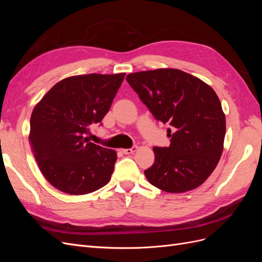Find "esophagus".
<instances>
[{"mask_svg":"<svg viewBox=\"0 0 262 262\" xmlns=\"http://www.w3.org/2000/svg\"><path fill=\"white\" fill-rule=\"evenodd\" d=\"M137 148H138L137 145L132 146L131 148H123V149H122V153H123V154H132V153L136 152Z\"/></svg>","mask_w":262,"mask_h":262,"instance_id":"34e87169","label":"esophagus"}]
</instances>
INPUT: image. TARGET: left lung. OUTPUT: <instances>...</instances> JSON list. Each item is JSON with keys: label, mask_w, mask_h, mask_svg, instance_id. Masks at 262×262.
<instances>
[{"label": "left lung", "mask_w": 262, "mask_h": 262, "mask_svg": "<svg viewBox=\"0 0 262 262\" xmlns=\"http://www.w3.org/2000/svg\"><path fill=\"white\" fill-rule=\"evenodd\" d=\"M126 82L157 121L170 125V145L155 146L154 164L144 170L149 184L170 193L202 185L223 152L226 122L215 92L176 69L131 73Z\"/></svg>", "instance_id": "obj_1"}]
</instances>
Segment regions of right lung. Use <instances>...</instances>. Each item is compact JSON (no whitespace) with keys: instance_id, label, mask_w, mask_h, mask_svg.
<instances>
[{"instance_id":"add662e5","label":"right lung","mask_w":262,"mask_h":262,"mask_svg":"<svg viewBox=\"0 0 262 262\" xmlns=\"http://www.w3.org/2000/svg\"><path fill=\"white\" fill-rule=\"evenodd\" d=\"M124 73L71 76L55 84L34 108L29 143L42 175L69 194H86L108 184L116 150L90 142L91 124L100 123Z\"/></svg>"}]
</instances>
